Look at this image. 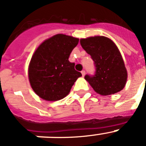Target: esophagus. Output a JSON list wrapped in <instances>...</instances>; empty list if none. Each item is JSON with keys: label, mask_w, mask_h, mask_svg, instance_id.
I'll return each mask as SVG.
<instances>
[{"label": "esophagus", "mask_w": 146, "mask_h": 146, "mask_svg": "<svg viewBox=\"0 0 146 146\" xmlns=\"http://www.w3.org/2000/svg\"><path fill=\"white\" fill-rule=\"evenodd\" d=\"M81 73H82V76H84V75H85V73H86V71L84 70H83L82 71H81Z\"/></svg>", "instance_id": "34e87169"}]
</instances>
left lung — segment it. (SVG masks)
I'll list each match as a JSON object with an SVG mask.
<instances>
[{
  "label": "left lung",
  "instance_id": "left-lung-1",
  "mask_svg": "<svg viewBox=\"0 0 146 146\" xmlns=\"http://www.w3.org/2000/svg\"><path fill=\"white\" fill-rule=\"evenodd\" d=\"M80 42L94 62V74H86L84 78L95 92L107 96L123 89L127 73L122 55L114 42L102 36L81 39Z\"/></svg>",
  "mask_w": 146,
  "mask_h": 146
}]
</instances>
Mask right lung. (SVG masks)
Wrapping results in <instances>:
<instances>
[{
    "label": "right lung",
    "mask_w": 146,
    "mask_h": 146,
    "mask_svg": "<svg viewBox=\"0 0 146 146\" xmlns=\"http://www.w3.org/2000/svg\"><path fill=\"white\" fill-rule=\"evenodd\" d=\"M79 39L56 35L39 46L29 66L31 86L40 98L58 101L68 94L78 78L82 75L68 60Z\"/></svg>",
    "instance_id": "1"
}]
</instances>
